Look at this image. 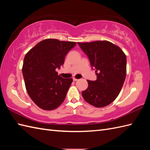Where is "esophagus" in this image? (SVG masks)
<instances>
[{
	"instance_id": "34e87169",
	"label": "esophagus",
	"mask_w": 150,
	"mask_h": 150,
	"mask_svg": "<svg viewBox=\"0 0 150 150\" xmlns=\"http://www.w3.org/2000/svg\"><path fill=\"white\" fill-rule=\"evenodd\" d=\"M73 81H79V79H75V78H73Z\"/></svg>"
}]
</instances>
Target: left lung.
I'll use <instances>...</instances> for the list:
<instances>
[{"mask_svg": "<svg viewBox=\"0 0 150 150\" xmlns=\"http://www.w3.org/2000/svg\"><path fill=\"white\" fill-rule=\"evenodd\" d=\"M88 57L96 81H88V87L82 92L84 99L92 106L103 108L119 95L126 75V56L119 47L106 40L78 42Z\"/></svg>", "mask_w": 150, "mask_h": 150, "instance_id": "1", "label": "left lung"}]
</instances>
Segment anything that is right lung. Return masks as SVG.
Segmentation results:
<instances>
[{"label": "right lung", "mask_w": 150, "mask_h": 150, "mask_svg": "<svg viewBox=\"0 0 150 150\" xmlns=\"http://www.w3.org/2000/svg\"><path fill=\"white\" fill-rule=\"evenodd\" d=\"M75 42L45 39L28 52L24 59L22 74L28 95L35 104L44 110H53L64 100L73 79L58 75L65 57Z\"/></svg>", "instance_id": "add662e5"}]
</instances>
